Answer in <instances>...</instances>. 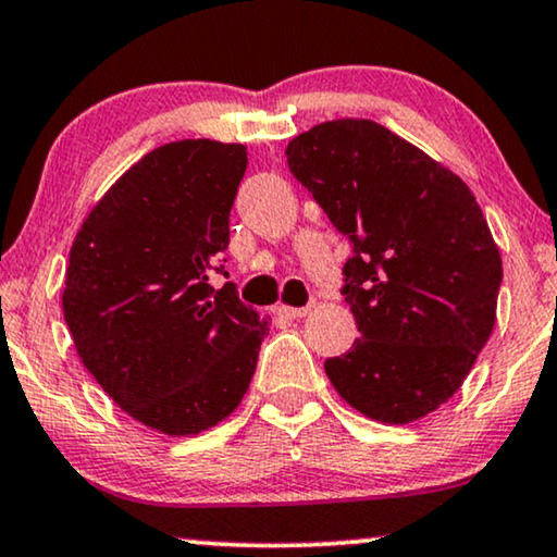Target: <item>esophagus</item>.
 Masks as SVG:
<instances>
[{"label":"esophagus","mask_w":557,"mask_h":557,"mask_svg":"<svg viewBox=\"0 0 557 557\" xmlns=\"http://www.w3.org/2000/svg\"><path fill=\"white\" fill-rule=\"evenodd\" d=\"M276 311L281 317H286V319H301V317H307L309 311H311V307H284V304H281V307H276Z\"/></svg>","instance_id":"esophagus-1"}]
</instances>
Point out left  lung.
I'll use <instances>...</instances> for the list:
<instances>
[{"instance_id": "1", "label": "left lung", "mask_w": 557, "mask_h": 557, "mask_svg": "<svg viewBox=\"0 0 557 557\" xmlns=\"http://www.w3.org/2000/svg\"><path fill=\"white\" fill-rule=\"evenodd\" d=\"M286 157L355 246L342 294L360 339L324 362L326 377L372 421H421L459 391L497 322L502 258L476 197L370 119L324 121Z\"/></svg>"}]
</instances>
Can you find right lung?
<instances>
[{"instance_id":"right-lung-1","label":"right lung","mask_w":557,"mask_h":557,"mask_svg":"<svg viewBox=\"0 0 557 557\" xmlns=\"http://www.w3.org/2000/svg\"><path fill=\"white\" fill-rule=\"evenodd\" d=\"M246 164L243 144H164L113 182L73 240L63 314L75 352L119 408L166 436L231 416L269 334L233 284H208Z\"/></svg>"}]
</instances>
